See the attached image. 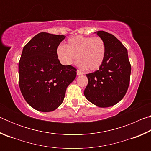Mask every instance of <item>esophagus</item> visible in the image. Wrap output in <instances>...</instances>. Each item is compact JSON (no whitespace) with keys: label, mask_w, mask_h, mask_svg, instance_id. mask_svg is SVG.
<instances>
[{"label":"esophagus","mask_w":151,"mask_h":151,"mask_svg":"<svg viewBox=\"0 0 151 151\" xmlns=\"http://www.w3.org/2000/svg\"><path fill=\"white\" fill-rule=\"evenodd\" d=\"M76 73H77V75H82V74H83L79 70H76Z\"/></svg>","instance_id":"34e87169"}]
</instances>
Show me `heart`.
Instances as JSON below:
<instances>
[{"instance_id": "obj_1", "label": "heart", "mask_w": 151, "mask_h": 151, "mask_svg": "<svg viewBox=\"0 0 151 151\" xmlns=\"http://www.w3.org/2000/svg\"><path fill=\"white\" fill-rule=\"evenodd\" d=\"M105 53V44L99 37L76 36L68 39L66 46L60 45L57 49V57L62 65H72L78 58L79 67L89 70H95L100 67Z\"/></svg>"}]
</instances>
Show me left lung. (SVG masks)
Returning a JSON list of instances; mask_svg holds the SVG:
<instances>
[{
    "instance_id": "obj_1",
    "label": "left lung",
    "mask_w": 151,
    "mask_h": 151,
    "mask_svg": "<svg viewBox=\"0 0 151 151\" xmlns=\"http://www.w3.org/2000/svg\"><path fill=\"white\" fill-rule=\"evenodd\" d=\"M97 35L106 46L103 64L95 72L86 74L88 83L84 94L88 101L105 108L118 103L128 90L131 72L128 52L114 35L103 30Z\"/></svg>"
}]
</instances>
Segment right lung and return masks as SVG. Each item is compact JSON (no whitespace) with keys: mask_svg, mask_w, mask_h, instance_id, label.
I'll list each match as a JSON object with an SVG mask.
<instances>
[{"mask_svg":"<svg viewBox=\"0 0 151 151\" xmlns=\"http://www.w3.org/2000/svg\"><path fill=\"white\" fill-rule=\"evenodd\" d=\"M65 36L40 32L22 49L19 63V82L25 101L37 111H55L63 102L67 86L76 70L60 64L57 49Z\"/></svg>","mask_w":151,"mask_h":151,"instance_id":"add662e5","label":"right lung"}]
</instances>
